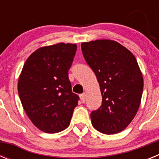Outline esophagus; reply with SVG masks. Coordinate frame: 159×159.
Segmentation results:
<instances>
[{
    "label": "esophagus",
    "mask_w": 159,
    "mask_h": 159,
    "mask_svg": "<svg viewBox=\"0 0 159 159\" xmlns=\"http://www.w3.org/2000/svg\"><path fill=\"white\" fill-rule=\"evenodd\" d=\"M80 97L81 102H82L83 103H84V102H85V99H86V94L85 93L81 94V95H80Z\"/></svg>",
    "instance_id": "esophagus-1"
}]
</instances>
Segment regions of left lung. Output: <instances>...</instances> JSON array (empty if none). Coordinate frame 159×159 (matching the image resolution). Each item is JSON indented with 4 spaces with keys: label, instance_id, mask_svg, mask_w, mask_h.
I'll list each match as a JSON object with an SVG mask.
<instances>
[{
    "label": "left lung",
    "instance_id": "8db88e82",
    "mask_svg": "<svg viewBox=\"0 0 159 159\" xmlns=\"http://www.w3.org/2000/svg\"><path fill=\"white\" fill-rule=\"evenodd\" d=\"M84 57L96 75L102 105L91 113L93 127L101 133L124 130L137 113L143 78L135 57L128 49L111 40L81 43Z\"/></svg>",
    "mask_w": 159,
    "mask_h": 159
}]
</instances>
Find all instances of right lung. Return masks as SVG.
<instances>
[{
  "label": "right lung",
  "mask_w": 159,
  "mask_h": 159,
  "mask_svg": "<svg viewBox=\"0 0 159 159\" xmlns=\"http://www.w3.org/2000/svg\"><path fill=\"white\" fill-rule=\"evenodd\" d=\"M75 43L44 46L29 56L18 80V94L32 123L54 134L70 124L80 97L71 92L68 70L76 52Z\"/></svg>",
  "instance_id": "obj_1"
}]
</instances>
